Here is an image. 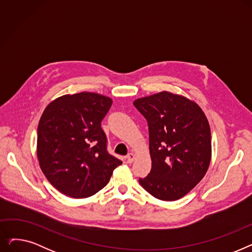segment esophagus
Returning a JSON list of instances; mask_svg holds the SVG:
<instances>
[{
	"mask_svg": "<svg viewBox=\"0 0 252 252\" xmlns=\"http://www.w3.org/2000/svg\"><path fill=\"white\" fill-rule=\"evenodd\" d=\"M126 160L128 163H131L134 160H135V154L134 153H128L126 155Z\"/></svg>",
	"mask_w": 252,
	"mask_h": 252,
	"instance_id": "obj_1",
	"label": "esophagus"
}]
</instances>
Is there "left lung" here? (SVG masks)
I'll list each match as a JSON object with an SVG mask.
<instances>
[{"label": "left lung", "mask_w": 252, "mask_h": 252, "mask_svg": "<svg viewBox=\"0 0 252 252\" xmlns=\"http://www.w3.org/2000/svg\"><path fill=\"white\" fill-rule=\"evenodd\" d=\"M147 119L152 168L141 186L162 201L188 194L205 176L211 161L207 117L195 101L162 91L136 99Z\"/></svg>", "instance_id": "1"}]
</instances>
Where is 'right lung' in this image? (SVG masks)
Instances as JSON below:
<instances>
[{"instance_id": "add662e5", "label": "right lung", "mask_w": 252, "mask_h": 252, "mask_svg": "<svg viewBox=\"0 0 252 252\" xmlns=\"http://www.w3.org/2000/svg\"><path fill=\"white\" fill-rule=\"evenodd\" d=\"M112 99L97 93L63 95L48 104L37 126L36 156L62 194L87 198L103 189L123 162L106 149L101 122Z\"/></svg>"}]
</instances>
